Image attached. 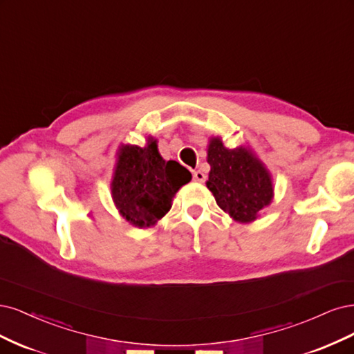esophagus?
Listing matches in <instances>:
<instances>
[{
    "label": "esophagus",
    "mask_w": 354,
    "mask_h": 354,
    "mask_svg": "<svg viewBox=\"0 0 354 354\" xmlns=\"http://www.w3.org/2000/svg\"><path fill=\"white\" fill-rule=\"evenodd\" d=\"M192 178H194V180H196V182H204V180H206V175H204L201 170H196V172L192 174Z\"/></svg>",
    "instance_id": "34e87169"
}]
</instances>
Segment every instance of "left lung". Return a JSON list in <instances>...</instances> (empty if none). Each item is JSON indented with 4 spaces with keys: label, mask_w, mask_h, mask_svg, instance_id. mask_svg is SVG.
Listing matches in <instances>:
<instances>
[{
    "label": "left lung",
    "mask_w": 354,
    "mask_h": 354,
    "mask_svg": "<svg viewBox=\"0 0 354 354\" xmlns=\"http://www.w3.org/2000/svg\"><path fill=\"white\" fill-rule=\"evenodd\" d=\"M207 163L210 172L206 185L218 206L234 221L253 222L272 203V175L248 147L230 150L219 136H212Z\"/></svg>",
    "instance_id": "1"
}]
</instances>
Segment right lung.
<instances>
[{"instance_id":"add662e5","label":"right lung","mask_w":354,"mask_h":354,"mask_svg":"<svg viewBox=\"0 0 354 354\" xmlns=\"http://www.w3.org/2000/svg\"><path fill=\"white\" fill-rule=\"evenodd\" d=\"M191 178L189 170L178 162H166L158 153L157 140L148 136L144 148L119 147L111 197L131 225L148 227L170 210L175 194Z\"/></svg>"}]
</instances>
